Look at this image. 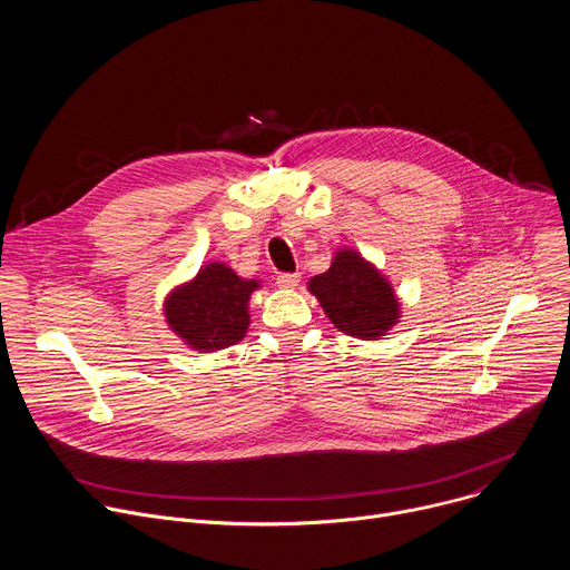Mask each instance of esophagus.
Returning a JSON list of instances; mask_svg holds the SVG:
<instances>
[{
	"mask_svg": "<svg viewBox=\"0 0 570 570\" xmlns=\"http://www.w3.org/2000/svg\"><path fill=\"white\" fill-rule=\"evenodd\" d=\"M299 284V275L297 273H284L277 277V286L284 291H293Z\"/></svg>",
	"mask_w": 570,
	"mask_h": 570,
	"instance_id": "1",
	"label": "esophagus"
}]
</instances>
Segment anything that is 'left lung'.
Listing matches in <instances>:
<instances>
[{
    "label": "left lung",
    "mask_w": 570,
    "mask_h": 570,
    "mask_svg": "<svg viewBox=\"0 0 570 570\" xmlns=\"http://www.w3.org/2000/svg\"><path fill=\"white\" fill-rule=\"evenodd\" d=\"M306 288L345 336L381 341L401 322L392 282L354 248H338L327 273L311 277Z\"/></svg>",
    "instance_id": "obj_1"
}]
</instances>
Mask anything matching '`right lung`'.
I'll list each match as a JSON object with an SVG mask.
<instances>
[{
	"label": "right lung",
	"instance_id": "1",
	"mask_svg": "<svg viewBox=\"0 0 570 570\" xmlns=\"http://www.w3.org/2000/svg\"><path fill=\"white\" fill-rule=\"evenodd\" d=\"M259 279L238 277L227 264L209 262L174 286L161 308L169 330L194 352L212 354L246 338L250 327V297Z\"/></svg>",
	"mask_w": 570,
	"mask_h": 570
}]
</instances>
